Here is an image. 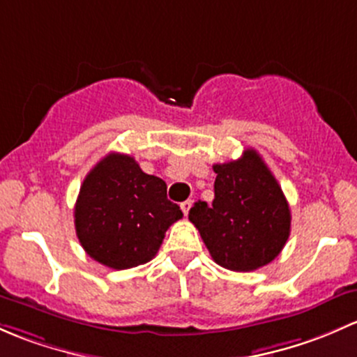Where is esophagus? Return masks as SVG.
Wrapping results in <instances>:
<instances>
[{
    "label": "esophagus",
    "mask_w": 357,
    "mask_h": 357,
    "mask_svg": "<svg viewBox=\"0 0 357 357\" xmlns=\"http://www.w3.org/2000/svg\"><path fill=\"white\" fill-rule=\"evenodd\" d=\"M190 206H192V201L190 199H187V201H183L182 204H180V208H182V211H183V215H189V209H190Z\"/></svg>",
    "instance_id": "esophagus-1"
}]
</instances>
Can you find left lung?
Returning <instances> with one entry per match:
<instances>
[{
  "mask_svg": "<svg viewBox=\"0 0 357 357\" xmlns=\"http://www.w3.org/2000/svg\"><path fill=\"white\" fill-rule=\"evenodd\" d=\"M215 199L190 208L209 255L232 271H252L271 263L290 234V209L282 187L255 149L213 165Z\"/></svg>",
  "mask_w": 357,
  "mask_h": 357,
  "instance_id": "obj_1",
  "label": "left lung"
}]
</instances>
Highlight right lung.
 <instances>
[{"instance_id":"right-lung-1","label":"right lung","mask_w":357,"mask_h":357,"mask_svg":"<svg viewBox=\"0 0 357 357\" xmlns=\"http://www.w3.org/2000/svg\"><path fill=\"white\" fill-rule=\"evenodd\" d=\"M167 183L141 170L128 154L109 153L87 174L75 203V232L84 251L113 270L156 256L165 232L182 218Z\"/></svg>"}]
</instances>
